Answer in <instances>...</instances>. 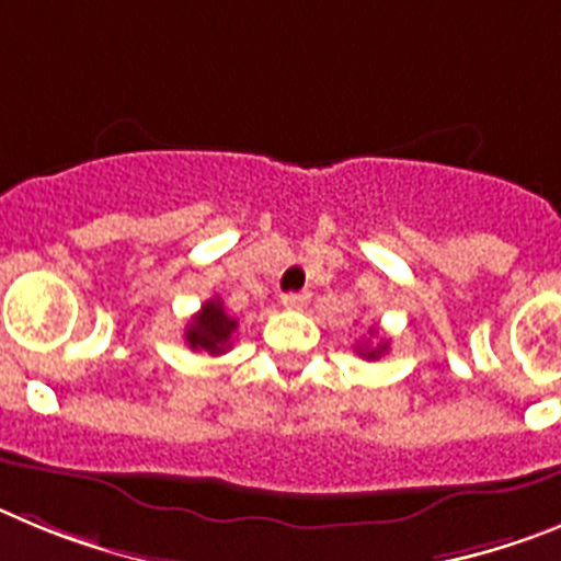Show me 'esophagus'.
Masks as SVG:
<instances>
[{
  "label": "esophagus",
  "instance_id": "1",
  "mask_svg": "<svg viewBox=\"0 0 561 561\" xmlns=\"http://www.w3.org/2000/svg\"><path fill=\"white\" fill-rule=\"evenodd\" d=\"M307 301H310V293H285V296H282V307H285V310H305L307 307Z\"/></svg>",
  "mask_w": 561,
  "mask_h": 561
}]
</instances>
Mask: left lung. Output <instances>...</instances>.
<instances>
[{
  "label": "left lung",
  "instance_id": "8db88e82",
  "mask_svg": "<svg viewBox=\"0 0 561 561\" xmlns=\"http://www.w3.org/2000/svg\"><path fill=\"white\" fill-rule=\"evenodd\" d=\"M371 335H375V332H371ZM386 350H388V341H382L380 337V343H371V346H360V343H357V355L363 357V360H377V357H382L386 355Z\"/></svg>",
  "mask_w": 561,
  "mask_h": 561
}]
</instances>
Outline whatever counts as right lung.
Returning <instances> with one entry per match:
<instances>
[{
	"label": "right lung",
	"mask_w": 561,
	"mask_h": 561,
	"mask_svg": "<svg viewBox=\"0 0 561 561\" xmlns=\"http://www.w3.org/2000/svg\"><path fill=\"white\" fill-rule=\"evenodd\" d=\"M237 332V318H231L226 312L224 301L211 299L206 305H201V310L195 312V318L186 324V343L190 350L195 352H209V355H224L226 350H231V335Z\"/></svg>",
	"instance_id": "add662e5"
}]
</instances>
